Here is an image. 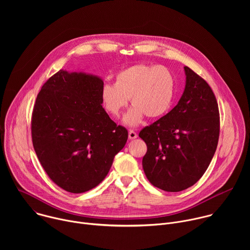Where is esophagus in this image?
<instances>
[{
    "mask_svg": "<svg viewBox=\"0 0 250 250\" xmlns=\"http://www.w3.org/2000/svg\"><path fill=\"white\" fill-rule=\"evenodd\" d=\"M136 137H137V133H136L134 130L129 129V131H128V138H129V139H134V138H136Z\"/></svg>",
    "mask_w": 250,
    "mask_h": 250,
    "instance_id": "obj_1",
    "label": "esophagus"
}]
</instances>
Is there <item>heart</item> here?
I'll list each match as a JSON object with an SVG mask.
<instances>
[{
	"mask_svg": "<svg viewBox=\"0 0 250 250\" xmlns=\"http://www.w3.org/2000/svg\"><path fill=\"white\" fill-rule=\"evenodd\" d=\"M175 92V80L165 66L137 64L121 70L115 76V84H104L102 102L105 111L119 117L130 98L133 108L125 122L129 125L140 123L142 117L155 119L170 108Z\"/></svg>",
	"mask_w": 250,
	"mask_h": 250,
	"instance_id": "1",
	"label": "heart"
}]
</instances>
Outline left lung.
Here are the masks:
<instances>
[{
  "label": "left lung",
  "instance_id": "left-lung-1",
  "mask_svg": "<svg viewBox=\"0 0 250 250\" xmlns=\"http://www.w3.org/2000/svg\"><path fill=\"white\" fill-rule=\"evenodd\" d=\"M186 86L174 108L142 128L147 151L142 167L148 181L166 192H180L199 181L216 152L220 113L208 84L185 66Z\"/></svg>",
  "mask_w": 250,
  "mask_h": 250
}]
</instances>
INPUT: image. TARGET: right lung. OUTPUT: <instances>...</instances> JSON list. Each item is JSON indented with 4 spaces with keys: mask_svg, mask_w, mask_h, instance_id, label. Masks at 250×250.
Returning <instances> with one entry per match:
<instances>
[{
    "mask_svg": "<svg viewBox=\"0 0 250 250\" xmlns=\"http://www.w3.org/2000/svg\"><path fill=\"white\" fill-rule=\"evenodd\" d=\"M101 78L59 70L42 87L31 115V138L50 179L79 194L98 186L127 140L103 108Z\"/></svg>",
    "mask_w": 250,
    "mask_h": 250,
    "instance_id": "obj_1",
    "label": "right lung"
}]
</instances>
